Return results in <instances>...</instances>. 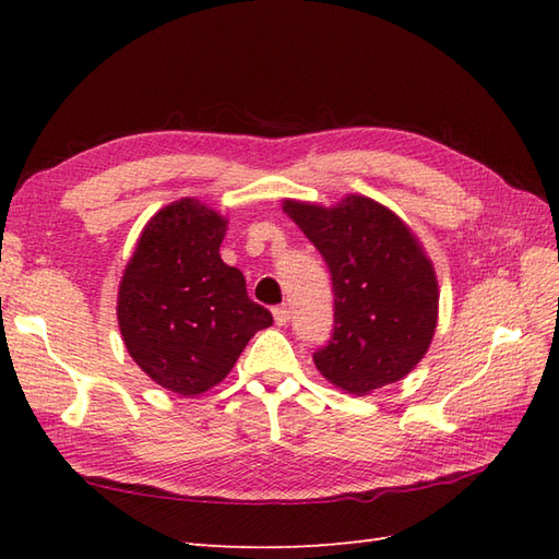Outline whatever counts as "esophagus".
<instances>
[{"instance_id":"34e87169","label":"esophagus","mask_w":559,"mask_h":559,"mask_svg":"<svg viewBox=\"0 0 559 559\" xmlns=\"http://www.w3.org/2000/svg\"><path fill=\"white\" fill-rule=\"evenodd\" d=\"M273 319H276V324H278V326H286V324H288V319H290V310H288L286 305L273 307Z\"/></svg>"}]
</instances>
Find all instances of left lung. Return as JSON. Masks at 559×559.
Segmentation results:
<instances>
[{"label": "left lung", "instance_id": "8db88e82", "mask_svg": "<svg viewBox=\"0 0 559 559\" xmlns=\"http://www.w3.org/2000/svg\"><path fill=\"white\" fill-rule=\"evenodd\" d=\"M283 211L324 257L334 283V334L312 358L331 384L365 396L399 382L430 348L437 276L394 211L350 194L334 209L286 201Z\"/></svg>", "mask_w": 559, "mask_h": 559}]
</instances>
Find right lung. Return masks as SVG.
I'll return each instance as SVG.
<instances>
[{
    "instance_id": "add662e5",
    "label": "right lung",
    "mask_w": 559,
    "mask_h": 559,
    "mask_svg": "<svg viewBox=\"0 0 559 559\" xmlns=\"http://www.w3.org/2000/svg\"><path fill=\"white\" fill-rule=\"evenodd\" d=\"M228 221L197 199L173 201L141 233L117 295V322L134 362L182 396L223 382L247 341L273 324L249 300L240 269L221 259Z\"/></svg>"
}]
</instances>
